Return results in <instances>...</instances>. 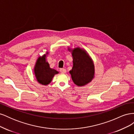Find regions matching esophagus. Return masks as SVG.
I'll list each match as a JSON object with an SVG mask.
<instances>
[{"label":"esophagus","mask_w":134,"mask_h":134,"mask_svg":"<svg viewBox=\"0 0 134 134\" xmlns=\"http://www.w3.org/2000/svg\"><path fill=\"white\" fill-rule=\"evenodd\" d=\"M60 71L61 72V73H62V74H64V73H65L66 72V70L65 69H60Z\"/></svg>","instance_id":"34e87169"}]
</instances>
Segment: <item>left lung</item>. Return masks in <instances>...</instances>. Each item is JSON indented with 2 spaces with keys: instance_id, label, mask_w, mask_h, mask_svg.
<instances>
[{
  "instance_id": "left-lung-1",
  "label": "left lung",
  "mask_w": 134,
  "mask_h": 134,
  "mask_svg": "<svg viewBox=\"0 0 134 134\" xmlns=\"http://www.w3.org/2000/svg\"><path fill=\"white\" fill-rule=\"evenodd\" d=\"M71 51L73 59V66L69 71L71 79L76 86L82 87L91 82L94 78V65L86 51L79 47Z\"/></svg>"
}]
</instances>
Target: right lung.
I'll return each instance as SVG.
<instances>
[{
    "label": "right lung",
    "mask_w": 134,
    "mask_h": 134,
    "mask_svg": "<svg viewBox=\"0 0 134 134\" xmlns=\"http://www.w3.org/2000/svg\"><path fill=\"white\" fill-rule=\"evenodd\" d=\"M48 52L42 56H40L36 61L34 68L37 82L44 86L50 84L54 75L59 73L58 71L50 68L49 64L46 62V56Z\"/></svg>",
    "instance_id": "obj_1"
}]
</instances>
